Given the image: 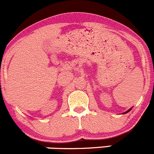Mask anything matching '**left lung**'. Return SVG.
Instances as JSON below:
<instances>
[{"label": "left lung", "instance_id": "1", "mask_svg": "<svg viewBox=\"0 0 154 154\" xmlns=\"http://www.w3.org/2000/svg\"><path fill=\"white\" fill-rule=\"evenodd\" d=\"M131 108H130V109H129V110H127V111H126V112H125L124 113H127V112H129V111H130V110H131Z\"/></svg>", "mask_w": 154, "mask_h": 154}]
</instances>
